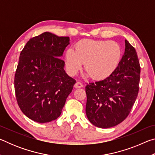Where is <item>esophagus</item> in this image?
<instances>
[{
	"mask_svg": "<svg viewBox=\"0 0 155 155\" xmlns=\"http://www.w3.org/2000/svg\"><path fill=\"white\" fill-rule=\"evenodd\" d=\"M83 83L80 82V81H78V82L75 83L74 87H76V88H81V87H83Z\"/></svg>",
	"mask_w": 155,
	"mask_h": 155,
	"instance_id": "34e87169",
	"label": "esophagus"
}]
</instances>
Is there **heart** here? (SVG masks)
<instances>
[{
  "label": "heart",
  "instance_id": "b5f03b06",
  "mask_svg": "<svg viewBox=\"0 0 155 155\" xmlns=\"http://www.w3.org/2000/svg\"><path fill=\"white\" fill-rule=\"evenodd\" d=\"M121 47L114 41L83 40L76 44L74 51L67 50L65 68L70 75H75L84 68L95 80L109 77L117 70L122 59Z\"/></svg>",
  "mask_w": 155,
  "mask_h": 155
}]
</instances>
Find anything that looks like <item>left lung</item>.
I'll return each instance as SVG.
<instances>
[{
    "instance_id": "obj_1",
    "label": "left lung",
    "mask_w": 155,
    "mask_h": 155,
    "mask_svg": "<svg viewBox=\"0 0 155 155\" xmlns=\"http://www.w3.org/2000/svg\"><path fill=\"white\" fill-rule=\"evenodd\" d=\"M140 80V65L137 52L125 40L124 55L114 74L86 85L85 111L91 124L107 128L124 121L137 97Z\"/></svg>"
}]
</instances>
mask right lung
<instances>
[{
	"label": "right lung",
	"mask_w": 155,
	"mask_h": 155,
	"mask_svg": "<svg viewBox=\"0 0 155 155\" xmlns=\"http://www.w3.org/2000/svg\"><path fill=\"white\" fill-rule=\"evenodd\" d=\"M69 37L49 32L31 38L21 51L14 78L16 100L26 116L39 123L56 120L76 81L60 59Z\"/></svg>",
	"instance_id": "right-lung-1"
}]
</instances>
